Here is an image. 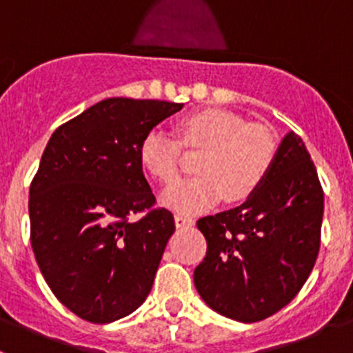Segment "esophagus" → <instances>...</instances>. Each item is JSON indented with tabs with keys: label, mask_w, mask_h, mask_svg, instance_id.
Listing matches in <instances>:
<instances>
[{
	"label": "esophagus",
	"mask_w": 353,
	"mask_h": 353,
	"mask_svg": "<svg viewBox=\"0 0 353 353\" xmlns=\"http://www.w3.org/2000/svg\"><path fill=\"white\" fill-rule=\"evenodd\" d=\"M174 224H176V228H191L192 224H194V219H192V217H187V215L176 214L174 215Z\"/></svg>",
	"instance_id": "obj_1"
}]
</instances>
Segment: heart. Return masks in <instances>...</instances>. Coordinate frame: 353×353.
<instances>
[{
	"label": "heart",
	"instance_id": "1",
	"mask_svg": "<svg viewBox=\"0 0 353 353\" xmlns=\"http://www.w3.org/2000/svg\"><path fill=\"white\" fill-rule=\"evenodd\" d=\"M180 141L161 129L150 130L139 148L145 170L161 183L179 179L182 146L203 150L198 176L180 180L162 192V203L183 214H198L217 201L242 203L263 185L277 154L272 130L226 109L208 108L179 121Z\"/></svg>",
	"mask_w": 353,
	"mask_h": 353
}]
</instances>
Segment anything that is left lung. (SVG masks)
<instances>
[{"instance_id":"8db88e82","label":"left lung","mask_w":353,"mask_h":353,"mask_svg":"<svg viewBox=\"0 0 353 353\" xmlns=\"http://www.w3.org/2000/svg\"><path fill=\"white\" fill-rule=\"evenodd\" d=\"M323 189L310 152L288 132L263 185L240 207L198 219L207 254L198 293L239 322L272 316L307 281L320 251Z\"/></svg>"}]
</instances>
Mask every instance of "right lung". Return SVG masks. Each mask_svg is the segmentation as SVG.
I'll return each mask as SVG.
<instances>
[{
    "mask_svg": "<svg viewBox=\"0 0 353 353\" xmlns=\"http://www.w3.org/2000/svg\"><path fill=\"white\" fill-rule=\"evenodd\" d=\"M180 109L105 99L58 127L43 150L30 185L31 248L56 299L86 322L127 316L152 290L174 219L155 207L139 148Z\"/></svg>",
    "mask_w": 353,
    "mask_h": 353,
    "instance_id": "add662e5",
    "label": "right lung"
}]
</instances>
